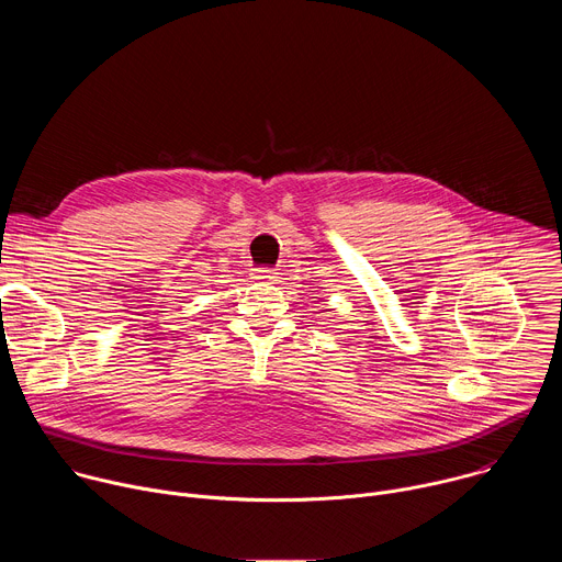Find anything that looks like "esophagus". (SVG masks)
<instances>
[{
    "label": "esophagus",
    "mask_w": 562,
    "mask_h": 562,
    "mask_svg": "<svg viewBox=\"0 0 562 562\" xmlns=\"http://www.w3.org/2000/svg\"><path fill=\"white\" fill-rule=\"evenodd\" d=\"M254 280H260V282H273L276 280V273L271 269H254Z\"/></svg>",
    "instance_id": "esophagus-1"
}]
</instances>
